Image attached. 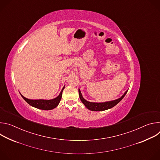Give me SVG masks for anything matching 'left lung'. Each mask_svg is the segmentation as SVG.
Listing matches in <instances>:
<instances>
[{
	"mask_svg": "<svg viewBox=\"0 0 160 160\" xmlns=\"http://www.w3.org/2000/svg\"><path fill=\"white\" fill-rule=\"evenodd\" d=\"M127 91H125V92L122 95L120 98L113 100V101H106V102H90L87 100H85L81 93V91L80 89H78V93H79V97L80 99L82 101V102L85 106V107L88 109L89 110L91 111H104L107 110L108 109L112 108L115 106H116L120 101L122 100V99L125 97L126 95Z\"/></svg>",
	"mask_w": 160,
	"mask_h": 160,
	"instance_id": "left-lung-1",
	"label": "left lung"
}]
</instances>
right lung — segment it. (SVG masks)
<instances>
[{"instance_id":"right-lung-1","label":"right lung","mask_w":160,"mask_h":160,"mask_svg":"<svg viewBox=\"0 0 160 160\" xmlns=\"http://www.w3.org/2000/svg\"><path fill=\"white\" fill-rule=\"evenodd\" d=\"M65 87V85H64V87H62L61 92L59 93V94L58 95V96H57L56 98H54L52 99H49V100H47V99H30L28 98H26L25 97H24L21 94V96H22V98H23L25 101L29 104L30 106L40 109H43V110H51V109H53L54 108H56L61 99V97H62V91L64 90Z\"/></svg>"}]
</instances>
